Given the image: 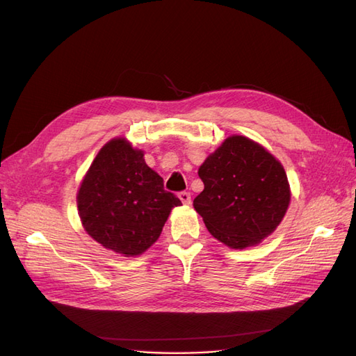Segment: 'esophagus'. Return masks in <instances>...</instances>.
<instances>
[{
  "mask_svg": "<svg viewBox=\"0 0 356 356\" xmlns=\"http://www.w3.org/2000/svg\"><path fill=\"white\" fill-rule=\"evenodd\" d=\"M178 197L181 199V202L184 204H190L191 203V195L188 191H179L178 193Z\"/></svg>",
  "mask_w": 356,
  "mask_h": 356,
  "instance_id": "34e87169",
  "label": "esophagus"
}]
</instances>
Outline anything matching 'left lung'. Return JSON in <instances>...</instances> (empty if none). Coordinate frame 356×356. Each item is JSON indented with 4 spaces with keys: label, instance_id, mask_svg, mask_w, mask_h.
Returning <instances> with one entry per match:
<instances>
[{
    "label": "left lung",
    "instance_id": "1",
    "mask_svg": "<svg viewBox=\"0 0 356 356\" xmlns=\"http://www.w3.org/2000/svg\"><path fill=\"white\" fill-rule=\"evenodd\" d=\"M204 188L193 204L209 233L236 250L270 234L289 204L282 165L245 136H230L199 168Z\"/></svg>",
    "mask_w": 356,
    "mask_h": 356
}]
</instances>
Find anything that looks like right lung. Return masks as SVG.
Here are the masks:
<instances>
[{"label": "right lung", "instance_id": "right-lung-1", "mask_svg": "<svg viewBox=\"0 0 356 356\" xmlns=\"http://www.w3.org/2000/svg\"><path fill=\"white\" fill-rule=\"evenodd\" d=\"M80 218L92 238L126 257L143 254L161 233L181 200L148 168L144 153L124 139L105 144L77 195Z\"/></svg>", "mask_w": 356, "mask_h": 356}]
</instances>
